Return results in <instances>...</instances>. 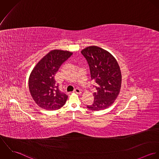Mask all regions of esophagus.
Listing matches in <instances>:
<instances>
[{
    "instance_id": "esophagus-1",
    "label": "esophagus",
    "mask_w": 159,
    "mask_h": 159,
    "mask_svg": "<svg viewBox=\"0 0 159 159\" xmlns=\"http://www.w3.org/2000/svg\"><path fill=\"white\" fill-rule=\"evenodd\" d=\"M74 92H76V93H78V94H81V93H82L81 91V90H80L79 89H78V88L75 89L74 90Z\"/></svg>"
}]
</instances>
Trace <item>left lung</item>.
<instances>
[{
	"instance_id": "left-lung-1",
	"label": "left lung",
	"mask_w": 159,
	"mask_h": 159,
	"mask_svg": "<svg viewBox=\"0 0 159 159\" xmlns=\"http://www.w3.org/2000/svg\"><path fill=\"white\" fill-rule=\"evenodd\" d=\"M81 52L88 62L91 80L96 83L93 102L87 108L92 111L107 109L113 103L120 91L122 75L119 66L110 52L98 46L86 47Z\"/></svg>"
}]
</instances>
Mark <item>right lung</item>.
<instances>
[{"mask_svg": "<svg viewBox=\"0 0 159 159\" xmlns=\"http://www.w3.org/2000/svg\"><path fill=\"white\" fill-rule=\"evenodd\" d=\"M72 54L68 51L51 50L32 70L29 78V88L33 100L40 108L53 111L65 105L68 96L59 90L54 76Z\"/></svg>", "mask_w": 159, "mask_h": 159, "instance_id": "right-lung-1", "label": "right lung"}]
</instances>
